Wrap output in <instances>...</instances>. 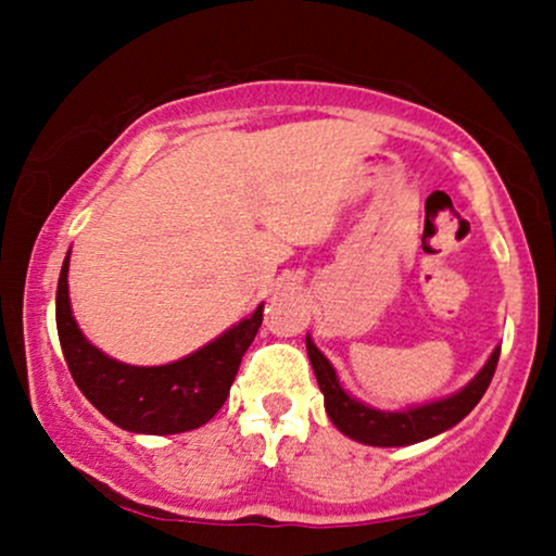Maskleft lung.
Returning a JSON list of instances; mask_svg holds the SVG:
<instances>
[{
	"label": "left lung",
	"instance_id": "obj_1",
	"mask_svg": "<svg viewBox=\"0 0 556 556\" xmlns=\"http://www.w3.org/2000/svg\"><path fill=\"white\" fill-rule=\"evenodd\" d=\"M305 350H308L311 366H314L318 389L324 394V407L331 424L340 429L344 437L355 439V442L368 446H407L418 444L424 439L437 437L452 426H457L478 405L491 384V376L496 371V361H500V344L483 368L463 389L455 394L424 405L402 407V410H379V407L366 405L358 397L348 392L340 384L334 366H331L327 355L316 348L311 334L305 337Z\"/></svg>",
	"mask_w": 556,
	"mask_h": 556
}]
</instances>
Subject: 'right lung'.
<instances>
[{"instance_id":"add662e5","label":"right lung","mask_w":556,"mask_h":556,"mask_svg":"<svg viewBox=\"0 0 556 556\" xmlns=\"http://www.w3.org/2000/svg\"><path fill=\"white\" fill-rule=\"evenodd\" d=\"M70 251L56 282V334L75 384L104 418L132 433L167 437L198 429L225 405L242 355L264 321V303L195 353L164 366H130L83 334L70 305Z\"/></svg>"}]
</instances>
